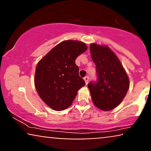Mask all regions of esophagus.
<instances>
[{
  "instance_id": "obj_1",
  "label": "esophagus",
  "mask_w": 151,
  "mask_h": 151,
  "mask_svg": "<svg viewBox=\"0 0 151 151\" xmlns=\"http://www.w3.org/2000/svg\"><path fill=\"white\" fill-rule=\"evenodd\" d=\"M84 80L85 81L86 84H87L88 82H89V77H87V76H86V77H84Z\"/></svg>"
}]
</instances>
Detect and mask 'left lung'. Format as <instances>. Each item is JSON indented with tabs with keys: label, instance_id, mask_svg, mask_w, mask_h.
I'll use <instances>...</instances> for the list:
<instances>
[{
	"label": "left lung",
	"instance_id": "obj_1",
	"mask_svg": "<svg viewBox=\"0 0 151 151\" xmlns=\"http://www.w3.org/2000/svg\"><path fill=\"white\" fill-rule=\"evenodd\" d=\"M90 52L96 65V81L88 88L93 103L103 111L112 110L120 104L129 89V80L116 55L107 46L92 43Z\"/></svg>",
	"mask_w": 151,
	"mask_h": 151
}]
</instances>
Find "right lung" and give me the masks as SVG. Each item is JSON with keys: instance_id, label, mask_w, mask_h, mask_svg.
Returning <instances> with one entry per match:
<instances>
[{"instance_id": "obj_1", "label": "right lung", "mask_w": 151, "mask_h": 151, "mask_svg": "<svg viewBox=\"0 0 151 151\" xmlns=\"http://www.w3.org/2000/svg\"><path fill=\"white\" fill-rule=\"evenodd\" d=\"M86 50L85 43L65 40L52 48L37 63L35 86L42 101L54 110L68 108L78 90L85 85V81L79 76L75 60Z\"/></svg>"}]
</instances>
